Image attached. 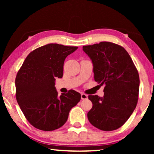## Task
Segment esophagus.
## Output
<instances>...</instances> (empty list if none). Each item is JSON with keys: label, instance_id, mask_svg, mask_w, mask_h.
Here are the masks:
<instances>
[{"label": "esophagus", "instance_id": "obj_1", "mask_svg": "<svg viewBox=\"0 0 154 154\" xmlns=\"http://www.w3.org/2000/svg\"><path fill=\"white\" fill-rule=\"evenodd\" d=\"M81 98H82V100H84V99H87L88 98V95L82 93L81 94Z\"/></svg>", "mask_w": 154, "mask_h": 154}]
</instances>
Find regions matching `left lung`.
I'll use <instances>...</instances> for the list:
<instances>
[{
  "mask_svg": "<svg viewBox=\"0 0 154 154\" xmlns=\"http://www.w3.org/2000/svg\"><path fill=\"white\" fill-rule=\"evenodd\" d=\"M93 64L94 80L105 85L104 96H88L92 108L88 120L97 128L111 131L125 124L136 108L139 76L128 53L122 46L100 42L83 46Z\"/></svg>",
  "mask_w": 154,
  "mask_h": 154,
  "instance_id": "obj_1",
  "label": "left lung"
}]
</instances>
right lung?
Returning a JSON list of instances; mask_svg holds the SVG:
<instances>
[{"label":"right lung","instance_id":"1","mask_svg":"<svg viewBox=\"0 0 154 154\" xmlns=\"http://www.w3.org/2000/svg\"><path fill=\"white\" fill-rule=\"evenodd\" d=\"M77 47L51 43L31 52L15 79L16 99L21 110L36 128L51 131L63 126L81 94L73 90L58 95L56 78L63 76L64 62Z\"/></svg>","mask_w":154,"mask_h":154}]
</instances>
